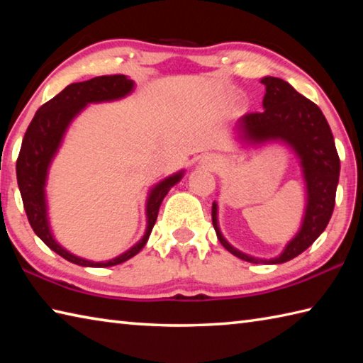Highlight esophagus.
I'll return each mask as SVG.
<instances>
[{
	"label": "esophagus",
	"mask_w": 363,
	"mask_h": 363,
	"mask_svg": "<svg viewBox=\"0 0 363 363\" xmlns=\"http://www.w3.org/2000/svg\"><path fill=\"white\" fill-rule=\"evenodd\" d=\"M216 157H212V155H206V157L203 159V163L206 167H214L216 165Z\"/></svg>",
	"instance_id": "obj_1"
}]
</instances>
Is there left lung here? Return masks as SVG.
Segmentation results:
<instances>
[{
    "label": "left lung",
    "instance_id": "obj_1",
    "mask_svg": "<svg viewBox=\"0 0 363 363\" xmlns=\"http://www.w3.org/2000/svg\"><path fill=\"white\" fill-rule=\"evenodd\" d=\"M262 99L264 110L247 113L238 121L240 138L258 145L269 140H281L294 149L307 184V209L301 231L285 247L280 257L259 259L248 257L226 242L217 223V204H212V223L222 245L238 257L255 264H281L296 258L321 236L332 217L340 177V157L333 135L319 106L299 94L281 78L264 77Z\"/></svg>",
    "mask_w": 363,
    "mask_h": 363
}]
</instances>
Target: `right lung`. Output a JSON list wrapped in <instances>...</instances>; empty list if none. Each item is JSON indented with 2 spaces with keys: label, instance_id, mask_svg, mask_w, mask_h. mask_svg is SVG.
<instances>
[{
  "label": "right lung",
  "instance_id": "right-lung-1",
  "mask_svg": "<svg viewBox=\"0 0 363 363\" xmlns=\"http://www.w3.org/2000/svg\"><path fill=\"white\" fill-rule=\"evenodd\" d=\"M132 89L133 82L129 80L125 75H104L91 78L88 82L69 84L58 96L50 99L47 104L42 105L35 111L31 124L28 125L23 141H21L20 154L17 159V182L21 200H23L28 222H30L33 231L42 239V242L52 248L53 252L58 253L64 259L78 266L108 267L121 264V262L135 257L147 242L149 234H151L155 220H157L159 208L163 198L168 194V190L174 184L179 182L182 177V172L176 173L167 177V179H163L151 190L146 203L147 228L143 239L138 244H135L130 250L119 255L115 259H110L106 262L83 259L69 253L66 248H62L55 240L52 231H50L47 218L45 181L48 167L52 163L56 151H58L64 133H66L72 119L88 104L116 101V99L129 94Z\"/></svg>",
  "mask_w": 363,
  "mask_h": 363
}]
</instances>
